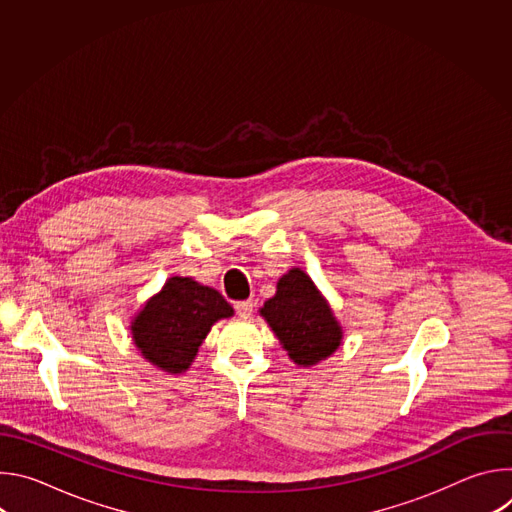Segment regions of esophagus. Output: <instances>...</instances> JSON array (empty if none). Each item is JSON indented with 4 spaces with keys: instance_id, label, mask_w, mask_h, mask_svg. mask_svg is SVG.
<instances>
[{
    "instance_id": "esophagus-1",
    "label": "esophagus",
    "mask_w": 512,
    "mask_h": 512,
    "mask_svg": "<svg viewBox=\"0 0 512 512\" xmlns=\"http://www.w3.org/2000/svg\"><path fill=\"white\" fill-rule=\"evenodd\" d=\"M253 300H243V302H237L235 304V310H237V314L241 316V318H251V314H253Z\"/></svg>"
}]
</instances>
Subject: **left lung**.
<instances>
[{"instance_id":"8db88e82","label":"left lung","mask_w":512,"mask_h":512,"mask_svg":"<svg viewBox=\"0 0 512 512\" xmlns=\"http://www.w3.org/2000/svg\"><path fill=\"white\" fill-rule=\"evenodd\" d=\"M259 312L300 367L318 364L342 342V328L328 302L300 267L279 277L275 296Z\"/></svg>"}]
</instances>
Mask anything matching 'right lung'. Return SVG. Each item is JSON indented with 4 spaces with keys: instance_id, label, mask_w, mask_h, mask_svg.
Here are the masks:
<instances>
[{
    "instance_id": "right-lung-1",
    "label": "right lung",
    "mask_w": 512,
    "mask_h": 512,
    "mask_svg": "<svg viewBox=\"0 0 512 512\" xmlns=\"http://www.w3.org/2000/svg\"><path fill=\"white\" fill-rule=\"evenodd\" d=\"M231 316V304L216 289L176 275L137 312L131 336L145 360L180 375L190 369L212 324Z\"/></svg>"
}]
</instances>
